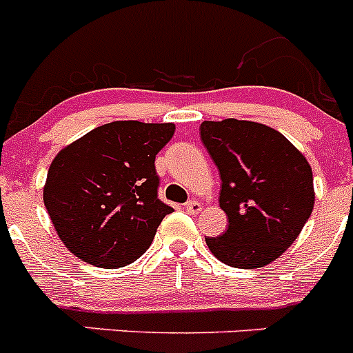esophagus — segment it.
<instances>
[{"instance_id": "obj_1", "label": "esophagus", "mask_w": 353, "mask_h": 353, "mask_svg": "<svg viewBox=\"0 0 353 353\" xmlns=\"http://www.w3.org/2000/svg\"><path fill=\"white\" fill-rule=\"evenodd\" d=\"M185 210L189 212L191 215H196V214H199V212L203 210V207H201V203H199V201H196V199H191L189 203H185Z\"/></svg>"}]
</instances>
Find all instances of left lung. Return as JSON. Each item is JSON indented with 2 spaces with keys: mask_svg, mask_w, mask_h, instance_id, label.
I'll return each mask as SVG.
<instances>
[{
  "mask_svg": "<svg viewBox=\"0 0 353 353\" xmlns=\"http://www.w3.org/2000/svg\"><path fill=\"white\" fill-rule=\"evenodd\" d=\"M201 141L221 174L224 235L210 252L235 269L272 263L295 242L314 207L313 171L297 146L258 121H203Z\"/></svg>",
  "mask_w": 353,
  "mask_h": 353,
  "instance_id": "8db88e82",
  "label": "left lung"
}]
</instances>
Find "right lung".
Masks as SVG:
<instances>
[{
  "instance_id": "add662e5",
  "label": "right lung",
  "mask_w": 353,
  "mask_h": 353,
  "mask_svg": "<svg viewBox=\"0 0 353 353\" xmlns=\"http://www.w3.org/2000/svg\"><path fill=\"white\" fill-rule=\"evenodd\" d=\"M174 123L111 121L52 159L43 205L65 248L102 269L125 267L150 248L173 208L157 198L155 155Z\"/></svg>"
}]
</instances>
